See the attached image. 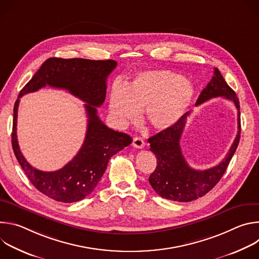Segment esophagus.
<instances>
[{
    "label": "esophagus",
    "mask_w": 259,
    "mask_h": 259,
    "mask_svg": "<svg viewBox=\"0 0 259 259\" xmlns=\"http://www.w3.org/2000/svg\"><path fill=\"white\" fill-rule=\"evenodd\" d=\"M132 144L134 147H136V149H142V147H144L145 143L141 137H134Z\"/></svg>",
    "instance_id": "1"
}]
</instances>
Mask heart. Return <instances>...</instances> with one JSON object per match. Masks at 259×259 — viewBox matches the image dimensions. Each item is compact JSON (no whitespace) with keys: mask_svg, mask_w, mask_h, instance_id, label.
I'll use <instances>...</instances> for the list:
<instances>
[{"mask_svg":"<svg viewBox=\"0 0 259 259\" xmlns=\"http://www.w3.org/2000/svg\"><path fill=\"white\" fill-rule=\"evenodd\" d=\"M195 96L190 80L168 69L139 72L126 87L116 83L109 93V112L119 125L139 118L144 107L146 122L154 129L175 125L188 112Z\"/></svg>","mask_w":259,"mask_h":259,"instance_id":"heart-1","label":"heart"}]
</instances>
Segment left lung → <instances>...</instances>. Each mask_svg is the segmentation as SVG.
Listing matches in <instances>:
<instances>
[{
  "instance_id": "8db88e82",
  "label": "left lung",
  "mask_w": 259,
  "mask_h": 259,
  "mask_svg": "<svg viewBox=\"0 0 259 259\" xmlns=\"http://www.w3.org/2000/svg\"><path fill=\"white\" fill-rule=\"evenodd\" d=\"M219 96L232 100L238 109V134L228 155L218 165L206 170H195L184 159L179 141L191 112L184 114L172 127L147 140L151 143L150 150L157 157V167L151 174L149 181L154 191L162 198L176 202L197 200L210 192L225 174L240 141V102L235 91L227 84L218 68H214V75L201 92L196 105Z\"/></svg>"
}]
</instances>
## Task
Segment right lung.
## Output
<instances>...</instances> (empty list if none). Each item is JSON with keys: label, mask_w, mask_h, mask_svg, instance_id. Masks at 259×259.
Instances as JSON below:
<instances>
[{"label": "right lung", "mask_w": 259, "mask_h": 259, "mask_svg": "<svg viewBox=\"0 0 259 259\" xmlns=\"http://www.w3.org/2000/svg\"><path fill=\"white\" fill-rule=\"evenodd\" d=\"M116 66L117 62L112 59L51 57L22 88L14 104L12 147L16 159L32 186L57 202L73 203L89 196L103 175L109 159L132 142L128 134L106 127L97 116V107L105 99L106 79ZM46 84L65 89L84 101L89 117L85 140L79 153L54 172L41 171L28 164L19 149L16 133L19 98Z\"/></svg>", "instance_id": "obj_1"}]
</instances>
